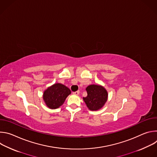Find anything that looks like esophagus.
Masks as SVG:
<instances>
[{"mask_svg": "<svg viewBox=\"0 0 157 157\" xmlns=\"http://www.w3.org/2000/svg\"><path fill=\"white\" fill-rule=\"evenodd\" d=\"M73 94H75V95H79V91H77L76 92H74Z\"/></svg>", "mask_w": 157, "mask_h": 157, "instance_id": "esophagus-1", "label": "esophagus"}]
</instances>
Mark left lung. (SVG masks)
I'll return each mask as SVG.
<instances>
[{"label":"left lung","mask_w":157,"mask_h":157,"mask_svg":"<svg viewBox=\"0 0 157 157\" xmlns=\"http://www.w3.org/2000/svg\"><path fill=\"white\" fill-rule=\"evenodd\" d=\"M86 90L87 96L83 98V100L89 110H98L105 105L108 99V93L104 86L91 84L88 86Z\"/></svg>","instance_id":"left-lung-1"}]
</instances>
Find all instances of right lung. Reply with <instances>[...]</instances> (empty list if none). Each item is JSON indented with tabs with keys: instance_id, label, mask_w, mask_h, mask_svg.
I'll return each mask as SVG.
<instances>
[{
	"instance_id": "right-lung-1",
	"label": "right lung",
	"mask_w": 157,
	"mask_h": 157,
	"mask_svg": "<svg viewBox=\"0 0 157 157\" xmlns=\"http://www.w3.org/2000/svg\"><path fill=\"white\" fill-rule=\"evenodd\" d=\"M71 93L68 87L60 83H55L44 91L43 99L48 107L55 109L63 104Z\"/></svg>"
}]
</instances>
